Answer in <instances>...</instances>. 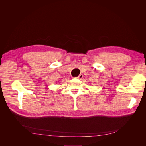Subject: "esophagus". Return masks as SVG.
I'll use <instances>...</instances> for the list:
<instances>
[{"label":"esophagus","mask_w":146,"mask_h":146,"mask_svg":"<svg viewBox=\"0 0 146 146\" xmlns=\"http://www.w3.org/2000/svg\"><path fill=\"white\" fill-rule=\"evenodd\" d=\"M83 74H80V75H79V76L77 77V78H79V79H81V78H83Z\"/></svg>","instance_id":"1"}]
</instances>
